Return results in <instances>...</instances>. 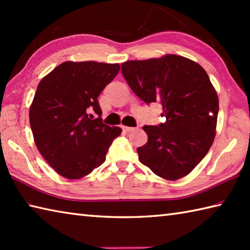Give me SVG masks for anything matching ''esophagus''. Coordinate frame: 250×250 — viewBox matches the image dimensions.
<instances>
[{
  "label": "esophagus",
  "instance_id": "1",
  "mask_svg": "<svg viewBox=\"0 0 250 250\" xmlns=\"http://www.w3.org/2000/svg\"><path fill=\"white\" fill-rule=\"evenodd\" d=\"M122 129H124L125 132H130V131L134 130V128H132V126H125V125H122Z\"/></svg>",
  "mask_w": 250,
  "mask_h": 250
}]
</instances>
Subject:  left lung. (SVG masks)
<instances>
[{
  "label": "left lung",
  "instance_id": "1",
  "mask_svg": "<svg viewBox=\"0 0 250 250\" xmlns=\"http://www.w3.org/2000/svg\"><path fill=\"white\" fill-rule=\"evenodd\" d=\"M131 89L146 104L160 103L167 121L145 125L147 142L139 160L162 179L175 181L191 173L216 135L218 96L201 65L167 54L121 64Z\"/></svg>",
  "mask_w": 250,
  "mask_h": 250
}]
</instances>
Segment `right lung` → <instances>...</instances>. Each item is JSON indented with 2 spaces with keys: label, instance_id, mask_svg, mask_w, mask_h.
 Wrapping results in <instances>:
<instances>
[{
  "label": "right lung",
  "instance_id": "obj_1",
  "mask_svg": "<svg viewBox=\"0 0 250 250\" xmlns=\"http://www.w3.org/2000/svg\"><path fill=\"white\" fill-rule=\"evenodd\" d=\"M120 70L119 64L65 62L41 80L29 107L34 141L46 162L70 180L86 176L104 162L121 133L101 117L98 96Z\"/></svg>",
  "mask_w": 250,
  "mask_h": 250
}]
</instances>
